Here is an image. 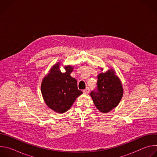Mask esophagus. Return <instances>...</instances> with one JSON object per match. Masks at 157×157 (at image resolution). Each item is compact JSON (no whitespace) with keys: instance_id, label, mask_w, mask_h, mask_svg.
Here are the masks:
<instances>
[{"instance_id":"1","label":"esophagus","mask_w":157,"mask_h":157,"mask_svg":"<svg viewBox=\"0 0 157 157\" xmlns=\"http://www.w3.org/2000/svg\"><path fill=\"white\" fill-rule=\"evenodd\" d=\"M83 93L85 94H88L89 93V88L88 87H86L85 89H84L83 90Z\"/></svg>"}]
</instances>
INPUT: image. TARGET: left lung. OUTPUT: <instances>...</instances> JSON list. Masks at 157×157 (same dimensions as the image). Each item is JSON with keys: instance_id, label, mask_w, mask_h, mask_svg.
I'll return each instance as SVG.
<instances>
[{"instance_id": "1", "label": "left lung", "mask_w": 157, "mask_h": 157, "mask_svg": "<svg viewBox=\"0 0 157 157\" xmlns=\"http://www.w3.org/2000/svg\"><path fill=\"white\" fill-rule=\"evenodd\" d=\"M123 93L119 78L114 70L110 69L98 76L97 89L91 91L90 95L96 108L101 113H107L117 106Z\"/></svg>"}]
</instances>
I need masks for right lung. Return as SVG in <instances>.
I'll return each mask as SVG.
<instances>
[{"label":"right lung","instance_id":"obj_1","mask_svg":"<svg viewBox=\"0 0 157 157\" xmlns=\"http://www.w3.org/2000/svg\"><path fill=\"white\" fill-rule=\"evenodd\" d=\"M59 64V63L55 64L43 78L41 91L48 107L58 113H64L70 109L82 92L78 89L76 79L70 76L73 67L66 66V71L61 73Z\"/></svg>","mask_w":157,"mask_h":157}]
</instances>
